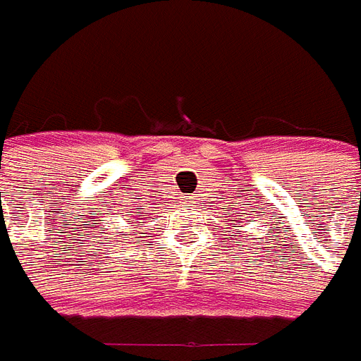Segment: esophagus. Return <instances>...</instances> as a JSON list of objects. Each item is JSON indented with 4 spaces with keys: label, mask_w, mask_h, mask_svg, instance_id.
Returning <instances> with one entry per match:
<instances>
[{
    "label": "esophagus",
    "mask_w": 361,
    "mask_h": 361,
    "mask_svg": "<svg viewBox=\"0 0 361 361\" xmlns=\"http://www.w3.org/2000/svg\"><path fill=\"white\" fill-rule=\"evenodd\" d=\"M188 202H191V201H185V199H183V204H188Z\"/></svg>",
    "instance_id": "obj_1"
}]
</instances>
